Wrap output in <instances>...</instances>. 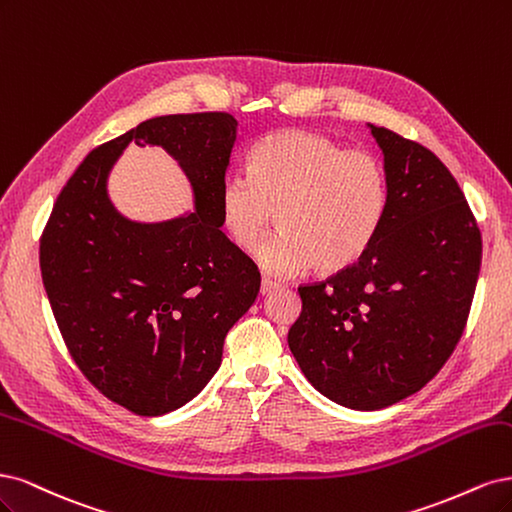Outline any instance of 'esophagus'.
Segmentation results:
<instances>
[{
    "label": "esophagus",
    "instance_id": "1",
    "mask_svg": "<svg viewBox=\"0 0 512 512\" xmlns=\"http://www.w3.org/2000/svg\"><path fill=\"white\" fill-rule=\"evenodd\" d=\"M278 289V283H274V280H270V278H261V295H270L272 291H276Z\"/></svg>",
    "mask_w": 512,
    "mask_h": 512
}]
</instances>
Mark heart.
<instances>
[{
	"label": "heart",
	"mask_w": 512,
	"mask_h": 512,
	"mask_svg": "<svg viewBox=\"0 0 512 512\" xmlns=\"http://www.w3.org/2000/svg\"><path fill=\"white\" fill-rule=\"evenodd\" d=\"M253 178L227 174L219 189V223L240 251H253L276 223L283 232L263 242L257 261L272 276L315 266L332 274L366 255L385 223L389 178L370 151L304 129L278 131L251 153Z\"/></svg>",
	"instance_id": "heart-1"
}]
</instances>
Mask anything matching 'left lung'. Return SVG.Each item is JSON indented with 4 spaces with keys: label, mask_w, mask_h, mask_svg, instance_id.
<instances>
[{
    "label": "left lung",
    "mask_w": 512,
    "mask_h": 512,
    "mask_svg": "<svg viewBox=\"0 0 512 512\" xmlns=\"http://www.w3.org/2000/svg\"><path fill=\"white\" fill-rule=\"evenodd\" d=\"M389 178L385 223L366 255L300 287L289 349L310 385L378 410L427 385L459 342L481 268V232L447 166L370 125Z\"/></svg>",
    "instance_id": "left-lung-1"
}]
</instances>
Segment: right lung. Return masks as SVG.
<instances>
[{
	"mask_svg": "<svg viewBox=\"0 0 512 512\" xmlns=\"http://www.w3.org/2000/svg\"><path fill=\"white\" fill-rule=\"evenodd\" d=\"M238 138L227 112L168 114L129 129L80 163L40 238L44 289L89 383L142 417L185 406L221 366L229 329L261 276L219 223V189ZM129 141L161 145L190 178L196 210L131 222L107 197Z\"/></svg>",
	"mask_w": 512,
	"mask_h": 512,
	"instance_id": "1",
	"label": "right lung"
}]
</instances>
